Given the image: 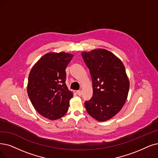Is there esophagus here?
Instances as JSON below:
<instances>
[{
  "mask_svg": "<svg viewBox=\"0 0 158 158\" xmlns=\"http://www.w3.org/2000/svg\"><path fill=\"white\" fill-rule=\"evenodd\" d=\"M77 94H78V96H81V94H82V93H81V90L77 91Z\"/></svg>",
  "mask_w": 158,
  "mask_h": 158,
  "instance_id": "34e87169",
  "label": "esophagus"
}]
</instances>
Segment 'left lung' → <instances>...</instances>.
Wrapping results in <instances>:
<instances>
[{
  "instance_id": "obj_1",
  "label": "left lung",
  "mask_w": 158,
  "mask_h": 158,
  "mask_svg": "<svg viewBox=\"0 0 158 158\" xmlns=\"http://www.w3.org/2000/svg\"><path fill=\"white\" fill-rule=\"evenodd\" d=\"M93 81V97L85 102L89 115L106 121L123 108L127 99L130 81L121 60L110 51L97 48L82 52Z\"/></svg>"
}]
</instances>
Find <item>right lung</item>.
<instances>
[{"label":"right lung","instance_id":"add662e5","mask_svg":"<svg viewBox=\"0 0 158 158\" xmlns=\"http://www.w3.org/2000/svg\"><path fill=\"white\" fill-rule=\"evenodd\" d=\"M73 56L64 52L47 53L30 72L28 97L35 110L49 120H57L68 111L73 93L65 84V69Z\"/></svg>","mask_w":158,"mask_h":158}]
</instances>
